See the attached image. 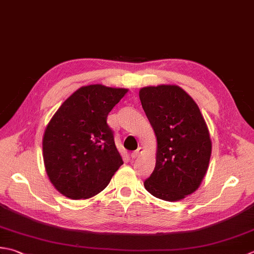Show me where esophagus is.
Masks as SVG:
<instances>
[{
    "label": "esophagus",
    "instance_id": "obj_1",
    "mask_svg": "<svg viewBox=\"0 0 254 254\" xmlns=\"http://www.w3.org/2000/svg\"><path fill=\"white\" fill-rule=\"evenodd\" d=\"M141 153H142V147H138L136 151H134V152L131 154V157L133 158V160H134V158H137L138 156H140Z\"/></svg>",
    "mask_w": 254,
    "mask_h": 254
}]
</instances>
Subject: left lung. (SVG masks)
I'll use <instances>...</instances> for the list:
<instances>
[{
	"instance_id": "1",
	"label": "left lung",
	"mask_w": 254,
	"mask_h": 254,
	"mask_svg": "<svg viewBox=\"0 0 254 254\" xmlns=\"http://www.w3.org/2000/svg\"><path fill=\"white\" fill-rule=\"evenodd\" d=\"M140 100L155 133L156 164L145 190L166 201L198 190L211 155V140L197 103L176 84L142 88Z\"/></svg>"
}]
</instances>
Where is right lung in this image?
Returning <instances> with one entry per match:
<instances>
[{
	"label": "right lung",
	"mask_w": 254,
	"mask_h": 254,
	"mask_svg": "<svg viewBox=\"0 0 254 254\" xmlns=\"http://www.w3.org/2000/svg\"><path fill=\"white\" fill-rule=\"evenodd\" d=\"M127 89L83 86L67 98L47 124L43 157L49 181L70 199L102 191L123 161L107 118Z\"/></svg>",
	"instance_id": "1"
}]
</instances>
